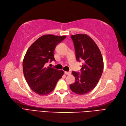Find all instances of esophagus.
I'll list each match as a JSON object with an SVG mask.
<instances>
[{"instance_id":"34e87169","label":"esophagus","mask_w":126,"mask_h":126,"mask_svg":"<svg viewBox=\"0 0 126 126\" xmlns=\"http://www.w3.org/2000/svg\"><path fill=\"white\" fill-rule=\"evenodd\" d=\"M71 72H65V74H66V75H70V74H71Z\"/></svg>"}]
</instances>
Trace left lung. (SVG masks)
<instances>
[{
  "label": "left lung",
  "mask_w": 126,
  "mask_h": 126,
  "mask_svg": "<svg viewBox=\"0 0 126 126\" xmlns=\"http://www.w3.org/2000/svg\"><path fill=\"white\" fill-rule=\"evenodd\" d=\"M75 49L76 59L83 61L80 74L73 71L75 82L70 85L71 90L78 94L89 93L94 88L103 71V60L96 43L86 34L71 35Z\"/></svg>",
  "instance_id": "obj_1"
}]
</instances>
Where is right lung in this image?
Wrapping results in <instances>:
<instances>
[{
	"instance_id": "1",
	"label": "right lung",
	"mask_w": 126,
	"mask_h": 126,
	"mask_svg": "<svg viewBox=\"0 0 126 126\" xmlns=\"http://www.w3.org/2000/svg\"><path fill=\"white\" fill-rule=\"evenodd\" d=\"M66 36L45 35L41 36L28 48L23 61L24 77L31 89L39 95L50 93L63 71L45 66L55 61L54 50Z\"/></svg>"
}]
</instances>
